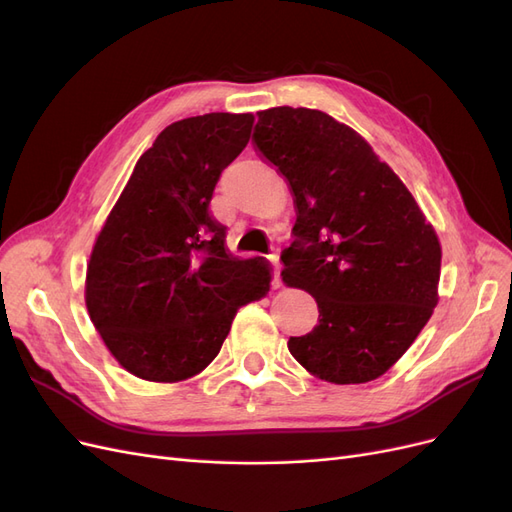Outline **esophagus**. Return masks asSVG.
<instances>
[{"instance_id":"esophagus-1","label":"esophagus","mask_w":512,"mask_h":512,"mask_svg":"<svg viewBox=\"0 0 512 512\" xmlns=\"http://www.w3.org/2000/svg\"><path fill=\"white\" fill-rule=\"evenodd\" d=\"M271 271H273V288H280V271H282V262L280 256H271Z\"/></svg>"}]
</instances>
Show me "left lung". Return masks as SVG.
I'll return each instance as SVG.
<instances>
[{
    "mask_svg": "<svg viewBox=\"0 0 512 512\" xmlns=\"http://www.w3.org/2000/svg\"><path fill=\"white\" fill-rule=\"evenodd\" d=\"M254 143L297 203L282 280L318 303V324L290 337L309 374L363 384L386 374L438 305L442 247L393 168L346 123L314 108L258 113Z\"/></svg>",
    "mask_w": 512,
    "mask_h": 512,
    "instance_id": "obj_1",
    "label": "left lung"
}]
</instances>
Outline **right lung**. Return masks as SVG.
<instances>
[{
	"instance_id": "obj_1",
	"label": "right lung",
	"mask_w": 512,
	"mask_h": 512,
	"mask_svg": "<svg viewBox=\"0 0 512 512\" xmlns=\"http://www.w3.org/2000/svg\"><path fill=\"white\" fill-rule=\"evenodd\" d=\"M252 113L170 123L141 158L98 232L87 314L115 361L149 382L200 374L239 307L267 297L271 265L237 258L209 211L222 170L250 141Z\"/></svg>"
}]
</instances>
